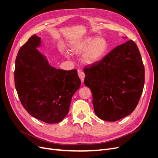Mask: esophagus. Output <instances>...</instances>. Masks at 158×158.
<instances>
[{"label":"esophagus","mask_w":158,"mask_h":158,"mask_svg":"<svg viewBox=\"0 0 158 158\" xmlns=\"http://www.w3.org/2000/svg\"><path fill=\"white\" fill-rule=\"evenodd\" d=\"M78 76H79V78H80L81 82H83L84 80H85V73H84L83 72H82V70H78Z\"/></svg>","instance_id":"obj_1"}]
</instances>
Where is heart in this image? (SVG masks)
Masks as SVG:
<instances>
[{
    "mask_svg": "<svg viewBox=\"0 0 158 158\" xmlns=\"http://www.w3.org/2000/svg\"><path fill=\"white\" fill-rule=\"evenodd\" d=\"M109 44L102 36L87 37L71 46L70 51L74 53H82V60L88 64H95L101 61L108 51Z\"/></svg>",
    "mask_w": 158,
    "mask_h": 158,
    "instance_id": "obj_1",
    "label": "heart"
}]
</instances>
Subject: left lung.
<instances>
[{
  "mask_svg": "<svg viewBox=\"0 0 158 158\" xmlns=\"http://www.w3.org/2000/svg\"><path fill=\"white\" fill-rule=\"evenodd\" d=\"M84 72L85 85L92 91L98 118L117 121L135 110L143 92L145 69L133 41L115 47L101 61L85 67Z\"/></svg>",
  "mask_w": 158,
  "mask_h": 158,
  "instance_id": "1",
  "label": "left lung"
}]
</instances>
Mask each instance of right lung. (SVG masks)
Here are the masks:
<instances>
[{
	"label": "right lung",
	"mask_w": 158,
	"mask_h": 158,
	"mask_svg": "<svg viewBox=\"0 0 158 158\" xmlns=\"http://www.w3.org/2000/svg\"><path fill=\"white\" fill-rule=\"evenodd\" d=\"M33 35L21 47L15 61V85L23 107L31 116L56 123L67 115L72 97L81 86L77 70L56 69L38 50Z\"/></svg>",
	"instance_id": "1"
}]
</instances>
